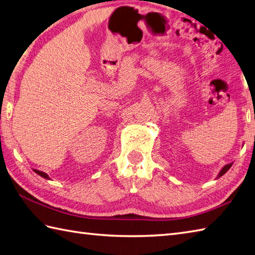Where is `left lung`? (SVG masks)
<instances>
[{"label": "left lung", "instance_id": "obj_1", "mask_svg": "<svg viewBox=\"0 0 255 255\" xmlns=\"http://www.w3.org/2000/svg\"><path fill=\"white\" fill-rule=\"evenodd\" d=\"M232 164H234V163H229V164H226L224 167H223V169H221L220 170V172H219V174L217 175V178H219V177H221V176H223L224 174H225V173L227 172V171H228L229 169H230V167L232 166Z\"/></svg>", "mask_w": 255, "mask_h": 255}]
</instances>
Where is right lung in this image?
I'll return each mask as SVG.
<instances>
[{
  "mask_svg": "<svg viewBox=\"0 0 255 255\" xmlns=\"http://www.w3.org/2000/svg\"><path fill=\"white\" fill-rule=\"evenodd\" d=\"M34 172H35V173H37V174H38V175H40L41 177H44V178H47V180H50V177H49V176H48V174H46V173H45V172L38 171V170H35V169H34Z\"/></svg>",
  "mask_w": 255,
  "mask_h": 255,
  "instance_id": "obj_1",
  "label": "right lung"
}]
</instances>
